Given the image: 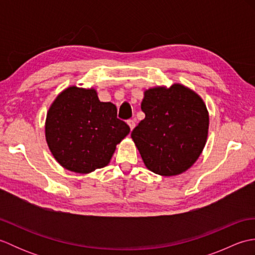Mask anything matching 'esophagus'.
Listing matches in <instances>:
<instances>
[{
    "label": "esophagus",
    "instance_id": "34e87169",
    "mask_svg": "<svg viewBox=\"0 0 255 255\" xmlns=\"http://www.w3.org/2000/svg\"><path fill=\"white\" fill-rule=\"evenodd\" d=\"M129 128H130V130H132V129L136 127V123H134V121H132V119H130V121L127 122Z\"/></svg>",
    "mask_w": 255,
    "mask_h": 255
}]
</instances>
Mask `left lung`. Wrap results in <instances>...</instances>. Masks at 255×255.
<instances>
[{"instance_id": "8db88e82", "label": "left lung", "mask_w": 255, "mask_h": 255, "mask_svg": "<svg viewBox=\"0 0 255 255\" xmlns=\"http://www.w3.org/2000/svg\"><path fill=\"white\" fill-rule=\"evenodd\" d=\"M143 121L131 138L147 169L162 176L187 171L207 141L209 114L196 92L181 83L143 92Z\"/></svg>"}]
</instances>
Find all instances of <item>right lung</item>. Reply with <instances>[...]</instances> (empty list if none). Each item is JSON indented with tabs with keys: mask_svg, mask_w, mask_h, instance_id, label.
Returning <instances> with one entry per match:
<instances>
[{
	"mask_svg": "<svg viewBox=\"0 0 255 255\" xmlns=\"http://www.w3.org/2000/svg\"><path fill=\"white\" fill-rule=\"evenodd\" d=\"M130 131L113 103L99 100L94 88L70 85L47 112L46 141L64 169L89 174L111 162L116 145Z\"/></svg>",
	"mask_w": 255,
	"mask_h": 255,
	"instance_id": "right-lung-1",
	"label": "right lung"
}]
</instances>
